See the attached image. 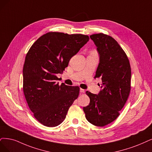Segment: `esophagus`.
<instances>
[{
    "instance_id": "1",
    "label": "esophagus",
    "mask_w": 152,
    "mask_h": 152,
    "mask_svg": "<svg viewBox=\"0 0 152 152\" xmlns=\"http://www.w3.org/2000/svg\"><path fill=\"white\" fill-rule=\"evenodd\" d=\"M80 93H85V89H82V88H80Z\"/></svg>"
}]
</instances>
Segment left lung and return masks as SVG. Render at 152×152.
I'll use <instances>...</instances> for the list:
<instances>
[{
    "label": "left lung",
    "mask_w": 152,
    "mask_h": 152,
    "mask_svg": "<svg viewBox=\"0 0 152 152\" xmlns=\"http://www.w3.org/2000/svg\"><path fill=\"white\" fill-rule=\"evenodd\" d=\"M99 54L95 77H101L98 94L86 91L90 103L83 107L86 120L94 126H104L115 120L125 104L131 89V67L128 58L113 37L103 33L91 35Z\"/></svg>",
    "instance_id": "obj_1"
}]
</instances>
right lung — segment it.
Masks as SVG:
<instances>
[{
  "mask_svg": "<svg viewBox=\"0 0 152 152\" xmlns=\"http://www.w3.org/2000/svg\"><path fill=\"white\" fill-rule=\"evenodd\" d=\"M83 34L49 32L27 53L23 67V91L35 118L48 127L58 126L79 96L80 87L56 83L71 58L89 41Z\"/></svg>",
  "mask_w": 152,
  "mask_h": 152,
  "instance_id": "obj_1",
  "label": "right lung"
}]
</instances>
